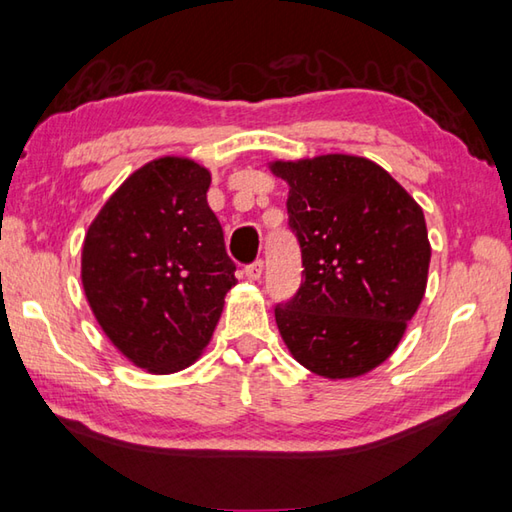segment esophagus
I'll list each match as a JSON object with an SVG mask.
<instances>
[{
  "instance_id": "esophagus-1",
  "label": "esophagus",
  "mask_w": 512,
  "mask_h": 512,
  "mask_svg": "<svg viewBox=\"0 0 512 512\" xmlns=\"http://www.w3.org/2000/svg\"><path fill=\"white\" fill-rule=\"evenodd\" d=\"M244 273H246L248 279H253V282H255V279H259V277H262V273H264V262H262V259H255L253 264H248L244 268Z\"/></svg>"
}]
</instances>
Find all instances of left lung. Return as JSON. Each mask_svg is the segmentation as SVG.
Here are the masks:
<instances>
[{
  "mask_svg": "<svg viewBox=\"0 0 512 512\" xmlns=\"http://www.w3.org/2000/svg\"><path fill=\"white\" fill-rule=\"evenodd\" d=\"M270 170L290 186L288 228L304 266L297 293L275 306L279 333L315 375H364L386 362L422 304L424 210L364 157L322 155Z\"/></svg>",
  "mask_w": 512,
  "mask_h": 512,
  "instance_id": "8db88e82",
  "label": "left lung"
}]
</instances>
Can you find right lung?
<instances>
[{
    "mask_svg": "<svg viewBox=\"0 0 512 512\" xmlns=\"http://www.w3.org/2000/svg\"><path fill=\"white\" fill-rule=\"evenodd\" d=\"M208 186L190 159H155L117 188L84 239L88 304L110 342L150 373L195 362L237 284Z\"/></svg>",
    "mask_w": 512,
    "mask_h": 512,
    "instance_id": "right-lung-1",
    "label": "right lung"
}]
</instances>
